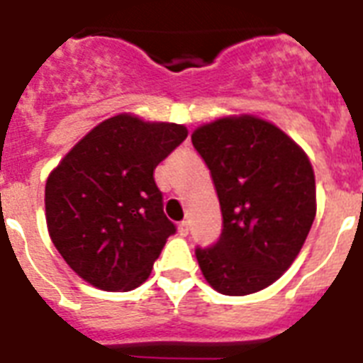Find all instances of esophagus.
I'll list each match as a JSON object with an SVG mask.
<instances>
[{
    "mask_svg": "<svg viewBox=\"0 0 363 363\" xmlns=\"http://www.w3.org/2000/svg\"><path fill=\"white\" fill-rule=\"evenodd\" d=\"M188 232H190V224H188L186 220H182L181 224H179V233H181L182 238H186Z\"/></svg>",
    "mask_w": 363,
    "mask_h": 363,
    "instance_id": "esophagus-1",
    "label": "esophagus"
}]
</instances>
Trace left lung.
<instances>
[{
    "instance_id": "1",
    "label": "left lung",
    "mask_w": 363,
    "mask_h": 363,
    "mask_svg": "<svg viewBox=\"0 0 363 363\" xmlns=\"http://www.w3.org/2000/svg\"><path fill=\"white\" fill-rule=\"evenodd\" d=\"M192 143L211 169L220 239L196 248L205 281L226 296L264 290L292 265L316 215L315 171L298 143L252 115L199 125Z\"/></svg>"
}]
</instances>
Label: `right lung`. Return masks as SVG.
I'll use <instances>...</instances> for the list:
<instances>
[{"label": "right lung", "instance_id": "obj_1", "mask_svg": "<svg viewBox=\"0 0 363 363\" xmlns=\"http://www.w3.org/2000/svg\"><path fill=\"white\" fill-rule=\"evenodd\" d=\"M186 135L182 124L122 113L88 131L50 171L48 233L67 265L92 286L130 292L148 279L175 233L154 169Z\"/></svg>", "mask_w": 363, "mask_h": 363}]
</instances>
